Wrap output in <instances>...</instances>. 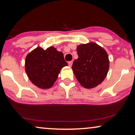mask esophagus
<instances>
[{
    "label": "esophagus",
    "instance_id": "obj_1",
    "mask_svg": "<svg viewBox=\"0 0 135 135\" xmlns=\"http://www.w3.org/2000/svg\"><path fill=\"white\" fill-rule=\"evenodd\" d=\"M68 65H69V66H70V67H71L72 65H73V61H71L68 62Z\"/></svg>",
    "mask_w": 135,
    "mask_h": 135
}]
</instances>
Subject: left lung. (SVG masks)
Listing matches in <instances>:
<instances>
[{"label":"left lung","instance_id":"8db88e82","mask_svg":"<svg viewBox=\"0 0 135 135\" xmlns=\"http://www.w3.org/2000/svg\"><path fill=\"white\" fill-rule=\"evenodd\" d=\"M79 58L72 68L82 86L93 88L102 83L108 74L109 60L105 50L94 42L77 46Z\"/></svg>","mask_w":135,"mask_h":135}]
</instances>
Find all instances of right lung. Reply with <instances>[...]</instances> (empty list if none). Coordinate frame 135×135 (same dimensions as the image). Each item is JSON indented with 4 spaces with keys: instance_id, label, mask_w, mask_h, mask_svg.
Returning <instances> with one entry per match:
<instances>
[{
    "instance_id": "add662e5",
    "label": "right lung",
    "mask_w": 135,
    "mask_h": 135,
    "mask_svg": "<svg viewBox=\"0 0 135 135\" xmlns=\"http://www.w3.org/2000/svg\"><path fill=\"white\" fill-rule=\"evenodd\" d=\"M68 66L63 53L54 47L46 50L37 47L26 57L25 71L34 85L42 89L51 88L58 77L60 71Z\"/></svg>"
}]
</instances>
